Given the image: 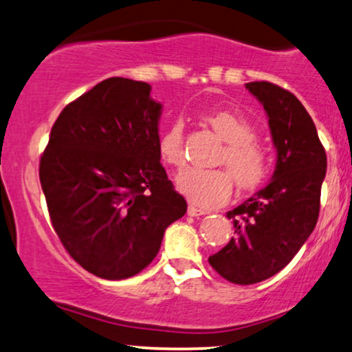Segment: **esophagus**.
I'll return each mask as SVG.
<instances>
[{
  "mask_svg": "<svg viewBox=\"0 0 352 352\" xmlns=\"http://www.w3.org/2000/svg\"><path fill=\"white\" fill-rule=\"evenodd\" d=\"M206 214H207V210H204V209H197V207H195V206L188 207V215L190 217H201Z\"/></svg>",
  "mask_w": 352,
  "mask_h": 352,
  "instance_id": "esophagus-1",
  "label": "esophagus"
}]
</instances>
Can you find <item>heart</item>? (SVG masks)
Wrapping results in <instances>:
<instances>
[{
    "instance_id": "obj_1",
    "label": "heart",
    "mask_w": 352,
    "mask_h": 352,
    "mask_svg": "<svg viewBox=\"0 0 352 352\" xmlns=\"http://www.w3.org/2000/svg\"><path fill=\"white\" fill-rule=\"evenodd\" d=\"M225 140V148L217 157V166L225 169H195L188 167L177 177V188L195 206L212 209L230 201L232 179L241 190H254L270 172L271 155L268 146L254 135L249 120L232 110H212L201 115ZM157 153L162 162L172 167H182L185 162L183 148V122L175 121L161 133Z\"/></svg>"
}]
</instances>
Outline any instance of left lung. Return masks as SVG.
Instances as JSON below:
<instances>
[{"instance_id":"left-lung-1","label":"left lung","mask_w":352,"mask_h":352,"mask_svg":"<svg viewBox=\"0 0 352 352\" xmlns=\"http://www.w3.org/2000/svg\"><path fill=\"white\" fill-rule=\"evenodd\" d=\"M268 115L276 169L271 182L226 217L234 237L209 263L232 284L250 285L279 273L316 223L327 156L309 113L294 94L268 81L247 82Z\"/></svg>"}]
</instances>
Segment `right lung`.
I'll use <instances>...</instances> for the list:
<instances>
[{"label":"right lung","mask_w":352,"mask_h":352,"mask_svg":"<svg viewBox=\"0 0 352 352\" xmlns=\"http://www.w3.org/2000/svg\"><path fill=\"white\" fill-rule=\"evenodd\" d=\"M151 86L108 78L63 108L39 161L49 217L72 258L102 279L140 273L186 212L157 153Z\"/></svg>","instance_id":"1"}]
</instances>
